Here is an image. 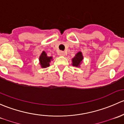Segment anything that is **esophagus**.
<instances>
[{
	"mask_svg": "<svg viewBox=\"0 0 124 124\" xmlns=\"http://www.w3.org/2000/svg\"><path fill=\"white\" fill-rule=\"evenodd\" d=\"M60 55L61 56H65L66 53H65V52L64 51H60Z\"/></svg>",
	"mask_w": 124,
	"mask_h": 124,
	"instance_id": "34e87169",
	"label": "esophagus"
}]
</instances>
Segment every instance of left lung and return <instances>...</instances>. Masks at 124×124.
<instances>
[{
	"label": "left lung",
	"mask_w": 124,
	"mask_h": 124,
	"mask_svg": "<svg viewBox=\"0 0 124 124\" xmlns=\"http://www.w3.org/2000/svg\"><path fill=\"white\" fill-rule=\"evenodd\" d=\"M83 58H84V57H83L82 52H78L71 60V61H72L71 64L73 66H75V67H80V66H81V63L82 62Z\"/></svg>",
	"instance_id": "1"
}]
</instances>
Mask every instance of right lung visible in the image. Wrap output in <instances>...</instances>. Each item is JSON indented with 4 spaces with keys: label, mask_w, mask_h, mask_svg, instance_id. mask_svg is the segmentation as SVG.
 I'll list each match as a JSON object with an SVG mask.
<instances>
[{
    "label": "right lung",
    "mask_w": 124,
    "mask_h": 124,
    "mask_svg": "<svg viewBox=\"0 0 124 124\" xmlns=\"http://www.w3.org/2000/svg\"><path fill=\"white\" fill-rule=\"evenodd\" d=\"M39 64L42 68H46L50 66L51 61L53 60V57H48L46 53L43 51L39 57Z\"/></svg>",
    "instance_id": "right-lung-1"
}]
</instances>
